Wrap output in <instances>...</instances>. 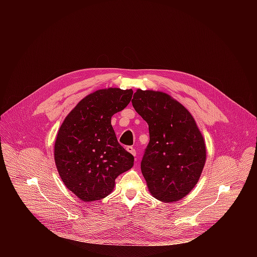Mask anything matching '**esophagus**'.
Masks as SVG:
<instances>
[{
	"label": "esophagus",
	"mask_w": 257,
	"mask_h": 257,
	"mask_svg": "<svg viewBox=\"0 0 257 257\" xmlns=\"http://www.w3.org/2000/svg\"><path fill=\"white\" fill-rule=\"evenodd\" d=\"M126 151L129 153V154H131L132 156H136V151H135V149L133 148V146H127V149H126Z\"/></svg>",
	"instance_id": "1"
}]
</instances>
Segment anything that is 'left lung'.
Segmentation results:
<instances>
[{
  "label": "left lung",
  "instance_id": "left-lung-1",
  "mask_svg": "<svg viewBox=\"0 0 257 257\" xmlns=\"http://www.w3.org/2000/svg\"><path fill=\"white\" fill-rule=\"evenodd\" d=\"M135 111L149 124L150 143L141 172L151 194L176 202L190 193L206 161L205 141L188 109L163 91L137 89Z\"/></svg>",
  "mask_w": 257,
  "mask_h": 257
}]
</instances>
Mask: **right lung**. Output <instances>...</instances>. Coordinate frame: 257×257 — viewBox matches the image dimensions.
Here are the masks:
<instances>
[{"mask_svg":"<svg viewBox=\"0 0 257 257\" xmlns=\"http://www.w3.org/2000/svg\"><path fill=\"white\" fill-rule=\"evenodd\" d=\"M132 89L108 87L82 98L63 121L54 158L64 185L79 199L91 202L113 192L115 180L133 167L134 158L117 140L111 124L127 106Z\"/></svg>","mask_w":257,"mask_h":257,"instance_id":"obj_1","label":"right lung"}]
</instances>
